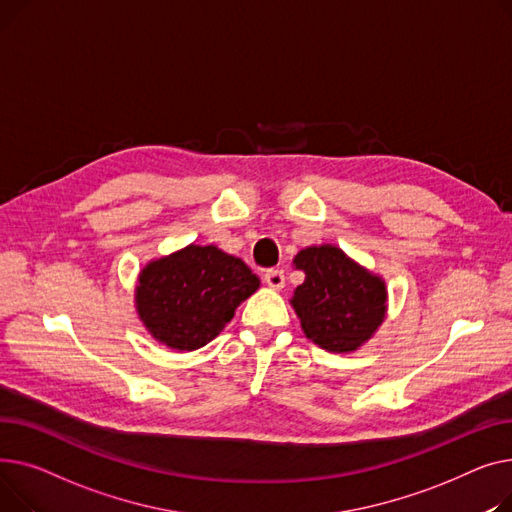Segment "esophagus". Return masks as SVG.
Instances as JSON below:
<instances>
[{"instance_id": "1", "label": "esophagus", "mask_w": 512, "mask_h": 512, "mask_svg": "<svg viewBox=\"0 0 512 512\" xmlns=\"http://www.w3.org/2000/svg\"><path fill=\"white\" fill-rule=\"evenodd\" d=\"M264 281H266L268 287L281 289L285 285V273H283V270H279V268H270V270H266V273H264Z\"/></svg>"}]
</instances>
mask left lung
I'll return each mask as SVG.
<instances>
[{
  "label": "left lung",
  "instance_id": "8db88e82",
  "mask_svg": "<svg viewBox=\"0 0 512 512\" xmlns=\"http://www.w3.org/2000/svg\"><path fill=\"white\" fill-rule=\"evenodd\" d=\"M293 262L306 273L291 299L306 337L333 353L366 343L384 320V281L335 246L306 248Z\"/></svg>",
  "mask_w": 512,
  "mask_h": 512
}]
</instances>
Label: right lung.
Listing matches in <instances>:
<instances>
[{
	"label": "right lung",
	"instance_id": "add662e5",
	"mask_svg": "<svg viewBox=\"0 0 512 512\" xmlns=\"http://www.w3.org/2000/svg\"><path fill=\"white\" fill-rule=\"evenodd\" d=\"M258 285L244 260L215 246L192 244L142 270L136 306L157 341L194 351L221 333Z\"/></svg>",
	"mask_w": 512,
	"mask_h": 512
}]
</instances>
